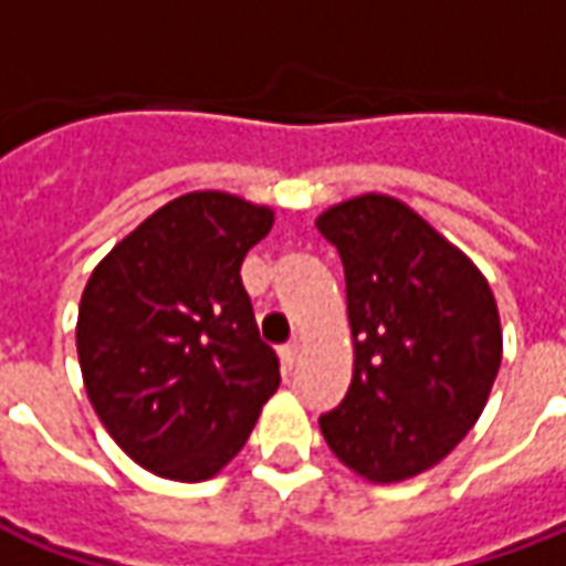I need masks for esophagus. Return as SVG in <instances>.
<instances>
[{
	"label": "esophagus",
	"instance_id": "34e87169",
	"mask_svg": "<svg viewBox=\"0 0 566 566\" xmlns=\"http://www.w3.org/2000/svg\"><path fill=\"white\" fill-rule=\"evenodd\" d=\"M296 360H300V345H296V343L284 345V348H282V367L291 373V369L296 367Z\"/></svg>",
	"mask_w": 566,
	"mask_h": 566
}]
</instances>
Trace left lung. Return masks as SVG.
Returning <instances> with one entry per match:
<instances>
[{
  "label": "left lung",
  "instance_id": "1",
  "mask_svg": "<svg viewBox=\"0 0 566 566\" xmlns=\"http://www.w3.org/2000/svg\"><path fill=\"white\" fill-rule=\"evenodd\" d=\"M336 245L355 373L321 433L376 485L437 467L479 421L503 357L497 300L473 260L385 193L321 211Z\"/></svg>",
  "mask_w": 566,
  "mask_h": 566
}]
</instances>
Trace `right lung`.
I'll return each instance as SVG.
<instances>
[{"label":"right lung","mask_w":566,"mask_h":566,"mask_svg":"<svg viewBox=\"0 0 566 566\" xmlns=\"http://www.w3.org/2000/svg\"><path fill=\"white\" fill-rule=\"evenodd\" d=\"M275 211L223 190L166 202L124 235L81 294V376L133 461L202 482L242 451L279 388L239 270Z\"/></svg>","instance_id":"1"}]
</instances>
